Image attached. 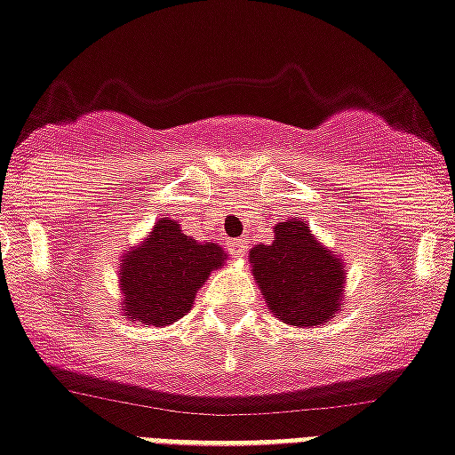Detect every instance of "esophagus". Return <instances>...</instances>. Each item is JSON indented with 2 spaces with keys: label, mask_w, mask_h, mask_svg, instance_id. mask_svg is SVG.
I'll use <instances>...</instances> for the list:
<instances>
[{
  "label": "esophagus",
  "mask_w": 455,
  "mask_h": 455,
  "mask_svg": "<svg viewBox=\"0 0 455 455\" xmlns=\"http://www.w3.org/2000/svg\"><path fill=\"white\" fill-rule=\"evenodd\" d=\"M227 250H228V254H234V257H243L247 250V240H243V238L227 240Z\"/></svg>",
  "instance_id": "esophagus-1"
}]
</instances>
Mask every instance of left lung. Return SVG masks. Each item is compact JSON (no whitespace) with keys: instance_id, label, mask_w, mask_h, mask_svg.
I'll use <instances>...</instances> for the list:
<instances>
[{"instance_id":"obj_1","label":"left lung","mask_w":455,"mask_h":455,"mask_svg":"<svg viewBox=\"0 0 455 455\" xmlns=\"http://www.w3.org/2000/svg\"><path fill=\"white\" fill-rule=\"evenodd\" d=\"M250 264L268 311L283 323L315 327L341 308V261L313 238L304 221L275 224V240L252 247Z\"/></svg>"}]
</instances>
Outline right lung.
Returning a JSON list of instances; mask_svg holds the SVG:
<instances>
[{
    "instance_id": "1",
    "label": "right lung",
    "mask_w": 455,
    "mask_h": 455,
    "mask_svg": "<svg viewBox=\"0 0 455 455\" xmlns=\"http://www.w3.org/2000/svg\"><path fill=\"white\" fill-rule=\"evenodd\" d=\"M227 254L215 243L184 235L180 224L161 217L142 247L131 250L121 266L124 313L154 327L177 323L191 311L196 290Z\"/></svg>"
}]
</instances>
